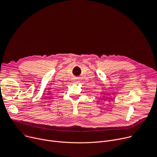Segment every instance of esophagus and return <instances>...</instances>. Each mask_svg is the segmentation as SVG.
I'll return each mask as SVG.
<instances>
[{
    "instance_id": "obj_1",
    "label": "esophagus",
    "mask_w": 157,
    "mask_h": 157,
    "mask_svg": "<svg viewBox=\"0 0 157 157\" xmlns=\"http://www.w3.org/2000/svg\"><path fill=\"white\" fill-rule=\"evenodd\" d=\"M77 82H78V80H75Z\"/></svg>"
}]
</instances>
